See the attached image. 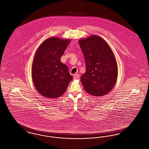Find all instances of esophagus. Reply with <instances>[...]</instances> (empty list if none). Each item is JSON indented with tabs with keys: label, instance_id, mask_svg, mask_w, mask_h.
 Segmentation results:
<instances>
[{
	"label": "esophagus",
	"instance_id": "obj_1",
	"mask_svg": "<svg viewBox=\"0 0 149 149\" xmlns=\"http://www.w3.org/2000/svg\"><path fill=\"white\" fill-rule=\"evenodd\" d=\"M79 77V75H78V74H75L74 75V79H75V80H76V79H77Z\"/></svg>",
	"mask_w": 149,
	"mask_h": 149
}]
</instances>
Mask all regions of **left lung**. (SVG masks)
Masks as SVG:
<instances>
[{
  "label": "left lung",
  "instance_id": "obj_1",
  "mask_svg": "<svg viewBox=\"0 0 149 149\" xmlns=\"http://www.w3.org/2000/svg\"><path fill=\"white\" fill-rule=\"evenodd\" d=\"M84 55L86 72L80 77L84 89L88 94L101 96L113 89L118 77V68L109 45L97 36L79 40Z\"/></svg>",
  "mask_w": 149,
  "mask_h": 149
}]
</instances>
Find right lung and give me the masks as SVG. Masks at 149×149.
Here are the masks:
<instances>
[{
  "mask_svg": "<svg viewBox=\"0 0 149 149\" xmlns=\"http://www.w3.org/2000/svg\"><path fill=\"white\" fill-rule=\"evenodd\" d=\"M70 40L51 37L36 51L31 76L36 90L42 96L55 99L64 94L72 77L68 66L60 61Z\"/></svg>",
  "mask_w": 149,
  "mask_h": 149,
  "instance_id": "obj_1",
  "label": "right lung"
}]
</instances>
